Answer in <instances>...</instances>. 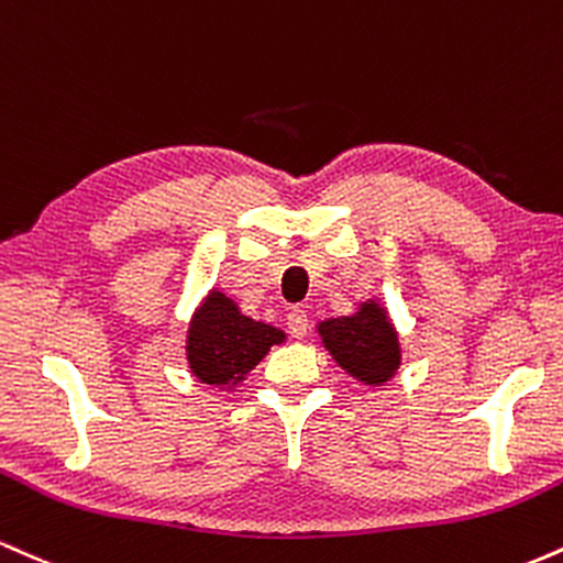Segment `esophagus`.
I'll return each instance as SVG.
<instances>
[{
  "instance_id": "1",
  "label": "esophagus",
  "mask_w": 563,
  "mask_h": 563,
  "mask_svg": "<svg viewBox=\"0 0 563 563\" xmlns=\"http://www.w3.org/2000/svg\"><path fill=\"white\" fill-rule=\"evenodd\" d=\"M287 330L292 338H306L308 332V313L302 308H289L287 311Z\"/></svg>"
}]
</instances>
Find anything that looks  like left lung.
Wrapping results in <instances>:
<instances>
[{
    "instance_id": "obj_1",
    "label": "left lung",
    "mask_w": 563,
    "mask_h": 563,
    "mask_svg": "<svg viewBox=\"0 0 563 563\" xmlns=\"http://www.w3.org/2000/svg\"><path fill=\"white\" fill-rule=\"evenodd\" d=\"M330 356L364 385H383L399 372V332L377 300L358 302L351 316H334L316 324Z\"/></svg>"
}]
</instances>
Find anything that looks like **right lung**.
<instances>
[{"mask_svg":"<svg viewBox=\"0 0 563 563\" xmlns=\"http://www.w3.org/2000/svg\"><path fill=\"white\" fill-rule=\"evenodd\" d=\"M284 340L274 324L250 319L229 295L210 289L188 324L186 358L199 383L231 390Z\"/></svg>","mask_w":563,"mask_h":563,"instance_id":"add662e5","label":"right lung"}]
</instances>
